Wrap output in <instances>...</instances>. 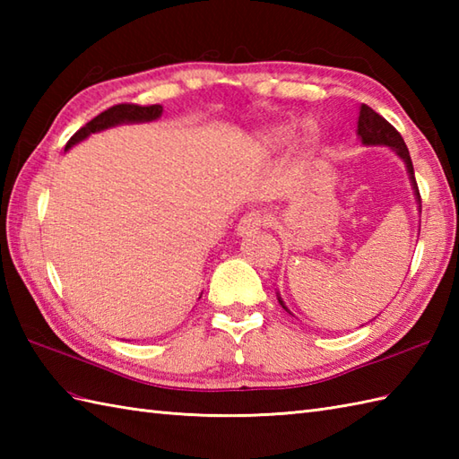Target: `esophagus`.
I'll return each instance as SVG.
<instances>
[{"instance_id": "34e87169", "label": "esophagus", "mask_w": 459, "mask_h": 459, "mask_svg": "<svg viewBox=\"0 0 459 459\" xmlns=\"http://www.w3.org/2000/svg\"><path fill=\"white\" fill-rule=\"evenodd\" d=\"M266 212L262 211H250L247 212L245 217L238 221V227H237V235L238 237H248L252 232H256L260 227H264L266 224Z\"/></svg>"}]
</instances>
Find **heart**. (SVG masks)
<instances>
[{
  "label": "heart",
  "mask_w": 459,
  "mask_h": 459,
  "mask_svg": "<svg viewBox=\"0 0 459 459\" xmlns=\"http://www.w3.org/2000/svg\"><path fill=\"white\" fill-rule=\"evenodd\" d=\"M288 138H290V128H286V126H276V128H270L266 132H262L260 145L266 152H274V150L281 148V145L288 142ZM311 145H314V135L304 134L298 140V152L307 153L311 150Z\"/></svg>",
  "instance_id": "obj_1"
}]
</instances>
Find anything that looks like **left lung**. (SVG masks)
<instances>
[{"label": "left lung", "mask_w": 459, "mask_h": 459, "mask_svg": "<svg viewBox=\"0 0 459 459\" xmlns=\"http://www.w3.org/2000/svg\"><path fill=\"white\" fill-rule=\"evenodd\" d=\"M357 134L360 142H363L365 145H386V148H391L396 152L398 158H401L404 163H406V169H408V175H411V183H412V189H414V195L418 199V204L422 203L420 199V191H418V183H416V178H414V168H412V160H411V153H408V148L406 143L403 140V135L396 132V128L393 124H388L383 116L377 114L370 106L367 104H360V112H359V122H357ZM422 207V204H420ZM280 306L284 307L288 314L290 309L284 306V301H281V298H278Z\"/></svg>", "instance_id": "8db88e82"}]
</instances>
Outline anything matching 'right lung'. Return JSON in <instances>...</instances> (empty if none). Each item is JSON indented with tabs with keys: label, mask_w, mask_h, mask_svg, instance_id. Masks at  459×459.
<instances>
[{
	"label": "right lung",
	"mask_w": 459,
	"mask_h": 459,
	"mask_svg": "<svg viewBox=\"0 0 459 459\" xmlns=\"http://www.w3.org/2000/svg\"><path fill=\"white\" fill-rule=\"evenodd\" d=\"M163 112V106L152 104V106H138V104H116L112 108L104 110L102 114L96 116L89 124H84L82 128L76 132L71 140L66 142V148H73L74 143L82 142L89 138L94 132H102L106 128H112V126L118 124H130V122H152L158 120Z\"/></svg>",
	"instance_id": "right-lung-1"
}]
</instances>
